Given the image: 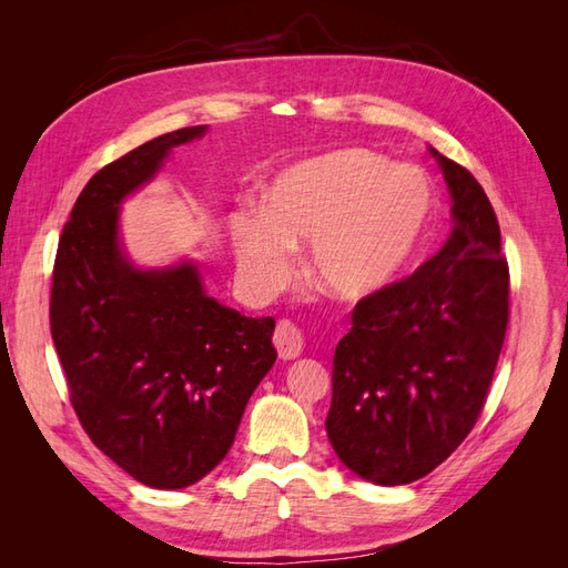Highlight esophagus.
Instances as JSON below:
<instances>
[{"label":"esophagus","instance_id":"esophagus-1","mask_svg":"<svg viewBox=\"0 0 568 568\" xmlns=\"http://www.w3.org/2000/svg\"><path fill=\"white\" fill-rule=\"evenodd\" d=\"M274 348H277L282 359H296L303 353V336L298 332L296 324H291L288 320H282L274 329Z\"/></svg>","mask_w":568,"mask_h":568}]
</instances>
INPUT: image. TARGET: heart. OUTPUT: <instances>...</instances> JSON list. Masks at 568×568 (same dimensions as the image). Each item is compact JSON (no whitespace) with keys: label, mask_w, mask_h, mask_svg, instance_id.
I'll return each mask as SVG.
<instances>
[{"label":"heart","mask_w":568,"mask_h":568,"mask_svg":"<svg viewBox=\"0 0 568 568\" xmlns=\"http://www.w3.org/2000/svg\"><path fill=\"white\" fill-rule=\"evenodd\" d=\"M261 213L232 220L239 272L270 296L294 277V251L307 274L343 303H363L398 284L432 230L436 194L424 170L390 165L384 153L346 146L284 168Z\"/></svg>","instance_id":"1"}]
</instances>
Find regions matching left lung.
<instances>
[{
    "instance_id": "1",
    "label": "left lung",
    "mask_w": 568,
    "mask_h": 568,
    "mask_svg": "<svg viewBox=\"0 0 568 568\" xmlns=\"http://www.w3.org/2000/svg\"><path fill=\"white\" fill-rule=\"evenodd\" d=\"M453 203L443 248L412 277L355 305L332 367L326 436L376 486L434 471L486 403L509 317L500 225L476 178L434 146Z\"/></svg>"
}]
</instances>
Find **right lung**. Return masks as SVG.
Returning <instances> with one entry per match:
<instances>
[{
    "label": "right lung",
    "instance_id": "1",
    "mask_svg": "<svg viewBox=\"0 0 568 568\" xmlns=\"http://www.w3.org/2000/svg\"><path fill=\"white\" fill-rule=\"evenodd\" d=\"M205 132L161 134L101 168L65 222L51 282V338L80 424L120 469L159 490L192 486L225 459L277 359L272 317L209 296L192 257L136 265L120 234L123 203Z\"/></svg>",
    "mask_w": 568,
    "mask_h": 568
}]
</instances>
